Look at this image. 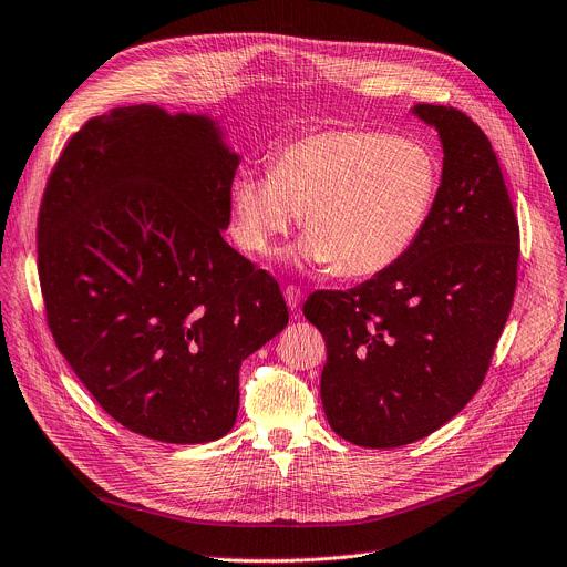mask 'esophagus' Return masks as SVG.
<instances>
[{
  "label": "esophagus",
  "instance_id": "34e87169",
  "mask_svg": "<svg viewBox=\"0 0 567 567\" xmlns=\"http://www.w3.org/2000/svg\"><path fill=\"white\" fill-rule=\"evenodd\" d=\"M301 299H303V291L299 287H293V285L285 287V301H287L289 310H297L301 306Z\"/></svg>",
  "mask_w": 567,
  "mask_h": 567
}]
</instances>
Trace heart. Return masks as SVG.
Here are the masks:
<instances>
[{"label":"heart","instance_id":"heart-1","mask_svg":"<svg viewBox=\"0 0 567 567\" xmlns=\"http://www.w3.org/2000/svg\"><path fill=\"white\" fill-rule=\"evenodd\" d=\"M437 189V157L420 138L324 130L282 145L270 174L236 176L231 238L264 257L303 215L301 261L333 266L340 278H371L424 234Z\"/></svg>","mask_w":567,"mask_h":567}]
</instances>
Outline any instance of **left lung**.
Instances as JSON below:
<instances>
[{"instance_id": "1", "label": "left lung", "mask_w": 567, "mask_h": 567, "mask_svg": "<svg viewBox=\"0 0 567 567\" xmlns=\"http://www.w3.org/2000/svg\"><path fill=\"white\" fill-rule=\"evenodd\" d=\"M437 132L442 178L424 234L382 274L303 306L327 340L322 405L352 445L391 450L447 424L484 382L516 289L519 223L486 134L416 104Z\"/></svg>"}]
</instances>
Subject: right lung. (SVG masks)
<instances>
[{
    "instance_id": "1",
    "label": "right lung",
    "mask_w": 567,
    "mask_h": 567,
    "mask_svg": "<svg viewBox=\"0 0 567 567\" xmlns=\"http://www.w3.org/2000/svg\"><path fill=\"white\" fill-rule=\"evenodd\" d=\"M238 164L219 120L136 104L87 120L48 178V327L94 401L138 435H227L240 363L289 322L278 282L223 238Z\"/></svg>"
}]
</instances>
